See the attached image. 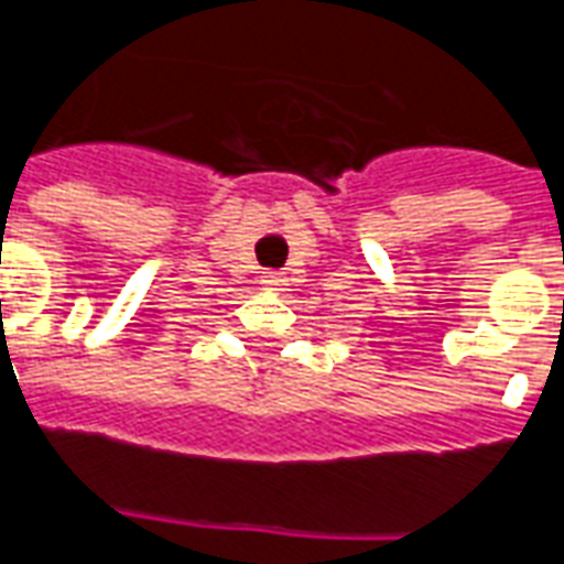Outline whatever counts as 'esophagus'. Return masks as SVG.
I'll return each instance as SVG.
<instances>
[{
  "label": "esophagus",
  "mask_w": 564,
  "mask_h": 564,
  "mask_svg": "<svg viewBox=\"0 0 564 564\" xmlns=\"http://www.w3.org/2000/svg\"><path fill=\"white\" fill-rule=\"evenodd\" d=\"M282 282H285V275L273 273V270H270V273L260 275V285H263V289H270V291L282 289Z\"/></svg>",
  "instance_id": "1"
}]
</instances>
